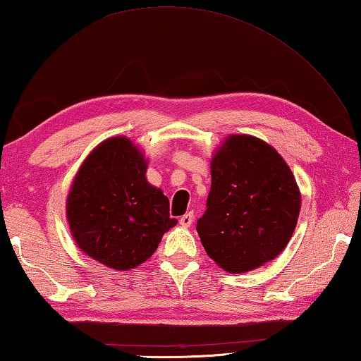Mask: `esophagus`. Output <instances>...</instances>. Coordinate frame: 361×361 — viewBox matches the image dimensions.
Instances as JSON below:
<instances>
[{"label": "esophagus", "instance_id": "obj_1", "mask_svg": "<svg viewBox=\"0 0 361 361\" xmlns=\"http://www.w3.org/2000/svg\"><path fill=\"white\" fill-rule=\"evenodd\" d=\"M192 222H194L192 213H186L185 216H181V219H180L181 227H190V225H192Z\"/></svg>", "mask_w": 361, "mask_h": 361}]
</instances>
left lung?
<instances>
[{
  "label": "left lung",
  "mask_w": 361,
  "mask_h": 361,
  "mask_svg": "<svg viewBox=\"0 0 361 361\" xmlns=\"http://www.w3.org/2000/svg\"><path fill=\"white\" fill-rule=\"evenodd\" d=\"M300 203V189L281 154L250 134H231L211 158L208 208L197 233L219 267L249 272L285 250Z\"/></svg>",
  "instance_id": "1"
}]
</instances>
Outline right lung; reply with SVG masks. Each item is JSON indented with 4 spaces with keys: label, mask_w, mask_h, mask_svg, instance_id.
Segmentation results:
<instances>
[{
    "label": "right lung",
    "mask_w": 361,
    "mask_h": 361,
    "mask_svg": "<svg viewBox=\"0 0 361 361\" xmlns=\"http://www.w3.org/2000/svg\"><path fill=\"white\" fill-rule=\"evenodd\" d=\"M148 159L126 136L103 140L78 169L66 214L73 241L116 271L142 264L176 225L169 199L147 181Z\"/></svg>",
    "instance_id": "right-lung-1"
}]
</instances>
